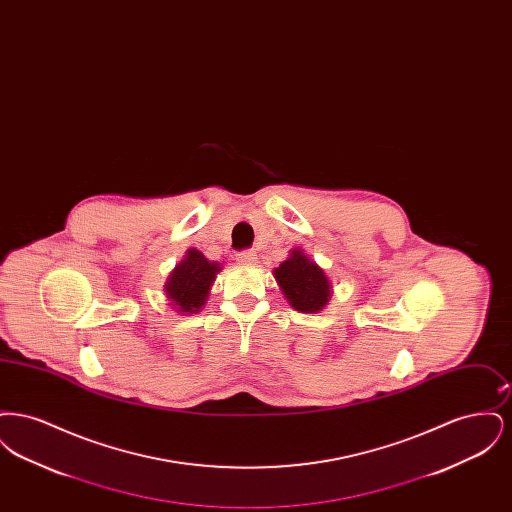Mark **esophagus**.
<instances>
[{"instance_id": "34e87169", "label": "esophagus", "mask_w": 512, "mask_h": 512, "mask_svg": "<svg viewBox=\"0 0 512 512\" xmlns=\"http://www.w3.org/2000/svg\"><path fill=\"white\" fill-rule=\"evenodd\" d=\"M255 259H257V255H255V251H251V249H244V251L236 253V261L242 263V265H253Z\"/></svg>"}]
</instances>
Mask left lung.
<instances>
[{"label": "left lung", "mask_w": 512, "mask_h": 512, "mask_svg": "<svg viewBox=\"0 0 512 512\" xmlns=\"http://www.w3.org/2000/svg\"><path fill=\"white\" fill-rule=\"evenodd\" d=\"M274 276L295 311L317 313L328 303L330 282L326 274L299 249L274 270Z\"/></svg>", "instance_id": "1"}]
</instances>
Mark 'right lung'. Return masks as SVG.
Here are the masks:
<instances>
[{
    "mask_svg": "<svg viewBox=\"0 0 512 512\" xmlns=\"http://www.w3.org/2000/svg\"><path fill=\"white\" fill-rule=\"evenodd\" d=\"M219 270V263H211L201 251L190 249L165 286L174 309L178 313H195L201 309Z\"/></svg>",
    "mask_w": 512,
    "mask_h": 512,
    "instance_id": "add662e5",
    "label": "right lung"
}]
</instances>
